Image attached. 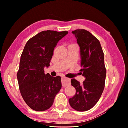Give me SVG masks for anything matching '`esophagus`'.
I'll return each mask as SVG.
<instances>
[{
    "label": "esophagus",
    "instance_id": "obj_1",
    "mask_svg": "<svg viewBox=\"0 0 128 128\" xmlns=\"http://www.w3.org/2000/svg\"><path fill=\"white\" fill-rule=\"evenodd\" d=\"M62 87H66L67 86L70 84V79H68V78L62 77Z\"/></svg>",
    "mask_w": 128,
    "mask_h": 128
}]
</instances>
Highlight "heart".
Masks as SVG:
<instances>
[{"label":"heart","mask_w":128,"mask_h":128,"mask_svg":"<svg viewBox=\"0 0 128 128\" xmlns=\"http://www.w3.org/2000/svg\"><path fill=\"white\" fill-rule=\"evenodd\" d=\"M70 45H74V44H70Z\"/></svg>","instance_id":"1"}]
</instances>
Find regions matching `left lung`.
Returning <instances> with one entry per match:
<instances>
[{"label": "left lung", "instance_id": "left-lung-1", "mask_svg": "<svg viewBox=\"0 0 128 128\" xmlns=\"http://www.w3.org/2000/svg\"><path fill=\"white\" fill-rule=\"evenodd\" d=\"M72 33L80 49V71L85 80L80 84L75 79H71L76 93L69 99V103L75 110L84 112L95 105L104 91L106 75L104 54L100 41L88 31L77 29Z\"/></svg>", "mask_w": 128, "mask_h": 128}]
</instances>
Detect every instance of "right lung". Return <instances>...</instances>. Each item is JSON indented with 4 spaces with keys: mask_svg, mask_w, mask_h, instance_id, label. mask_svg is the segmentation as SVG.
<instances>
[{
    "mask_svg": "<svg viewBox=\"0 0 128 128\" xmlns=\"http://www.w3.org/2000/svg\"><path fill=\"white\" fill-rule=\"evenodd\" d=\"M67 31L45 30L26 42L20 56L16 76L23 99L32 109L43 112L50 108L62 88L61 77L45 74L54 48Z\"/></svg>",
    "mask_w": 128,
    "mask_h": 128,
    "instance_id": "obj_1",
    "label": "right lung"
}]
</instances>
